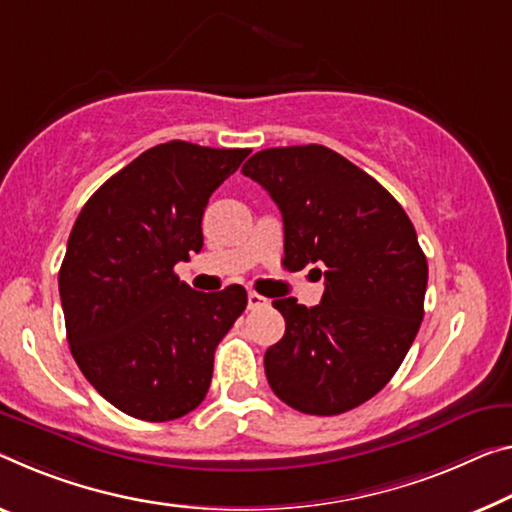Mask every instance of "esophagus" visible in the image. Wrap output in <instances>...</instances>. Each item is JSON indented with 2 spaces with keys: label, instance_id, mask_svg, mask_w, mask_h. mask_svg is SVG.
<instances>
[{
  "label": "esophagus",
  "instance_id": "esophagus-1",
  "mask_svg": "<svg viewBox=\"0 0 512 512\" xmlns=\"http://www.w3.org/2000/svg\"><path fill=\"white\" fill-rule=\"evenodd\" d=\"M247 304H249V309H263V306H267V297L258 295L251 290V293L247 295Z\"/></svg>",
  "mask_w": 512,
  "mask_h": 512
}]
</instances>
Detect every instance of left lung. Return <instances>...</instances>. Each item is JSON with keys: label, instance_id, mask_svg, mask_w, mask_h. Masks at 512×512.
Segmentation results:
<instances>
[{"label": "left lung", "instance_id": "left-lung-1", "mask_svg": "<svg viewBox=\"0 0 512 512\" xmlns=\"http://www.w3.org/2000/svg\"><path fill=\"white\" fill-rule=\"evenodd\" d=\"M242 174L281 210L283 265L326 267L318 306L272 302L286 334L265 352L267 382L304 414L359 407L398 371L421 327L428 261L414 224L375 178L327 146L265 148Z\"/></svg>", "mask_w": 512, "mask_h": 512}]
</instances>
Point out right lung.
I'll return each mask as SVG.
<instances>
[{
	"label": "right lung",
	"mask_w": 512,
	"mask_h": 512,
	"mask_svg": "<svg viewBox=\"0 0 512 512\" xmlns=\"http://www.w3.org/2000/svg\"><path fill=\"white\" fill-rule=\"evenodd\" d=\"M249 148L167 141L84 203L59 270L70 352L91 387L141 421L180 419L206 398L215 348L247 290L196 293L178 261L201 251L210 194Z\"/></svg>",
	"instance_id": "right-lung-1"
}]
</instances>
